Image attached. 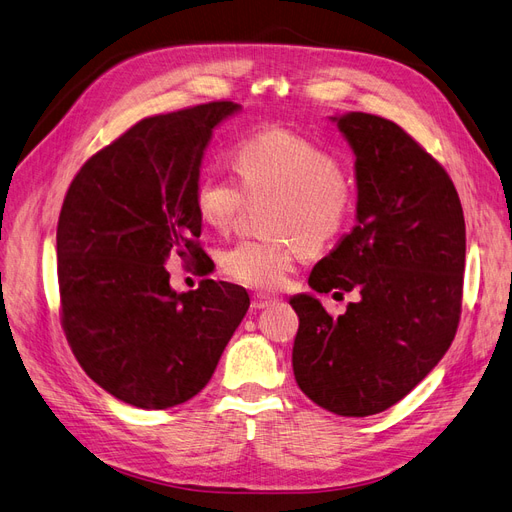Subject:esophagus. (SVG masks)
Returning a JSON list of instances; mask_svg holds the SVG:
<instances>
[{"instance_id":"34e87169","label":"esophagus","mask_w":512,"mask_h":512,"mask_svg":"<svg viewBox=\"0 0 512 512\" xmlns=\"http://www.w3.org/2000/svg\"><path fill=\"white\" fill-rule=\"evenodd\" d=\"M275 303V297H269V294H254L252 297V309L256 312V309H265L269 305Z\"/></svg>"}]
</instances>
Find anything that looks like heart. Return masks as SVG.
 <instances>
[{"label": "heart", "instance_id": "obj_1", "mask_svg": "<svg viewBox=\"0 0 512 512\" xmlns=\"http://www.w3.org/2000/svg\"><path fill=\"white\" fill-rule=\"evenodd\" d=\"M230 160L239 185L207 173L194 188V207L209 228L230 232L245 211V198L250 203L271 200L265 228L275 237L235 243L222 252L220 267L247 288H282L305 250H324L350 224L354 179L331 151L286 128L243 136Z\"/></svg>", "mask_w": 512, "mask_h": 512}]
</instances>
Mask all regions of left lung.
I'll use <instances>...</instances> for the list:
<instances>
[{
  "instance_id": "left-lung-1",
  "label": "left lung",
  "mask_w": 512,
  "mask_h": 512,
  "mask_svg": "<svg viewBox=\"0 0 512 512\" xmlns=\"http://www.w3.org/2000/svg\"><path fill=\"white\" fill-rule=\"evenodd\" d=\"M333 119L356 156V226L309 286L356 301L333 318L312 294L290 299L292 369L320 408L369 416L404 399L455 339L466 220L451 177L404 128L369 113Z\"/></svg>"
}]
</instances>
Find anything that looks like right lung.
Returning a JSON list of instances; mask_svg holds the SVG:
<instances>
[{
	"mask_svg": "<svg viewBox=\"0 0 512 512\" xmlns=\"http://www.w3.org/2000/svg\"><path fill=\"white\" fill-rule=\"evenodd\" d=\"M239 108L141 119L81 166L61 205V327L85 374L130 406L166 410L203 391L250 307L228 282L175 292L164 267L179 256L205 273L194 188L213 128Z\"/></svg>",
	"mask_w": 512,
	"mask_h": 512,
	"instance_id": "add662e5",
	"label": "right lung"
}]
</instances>
